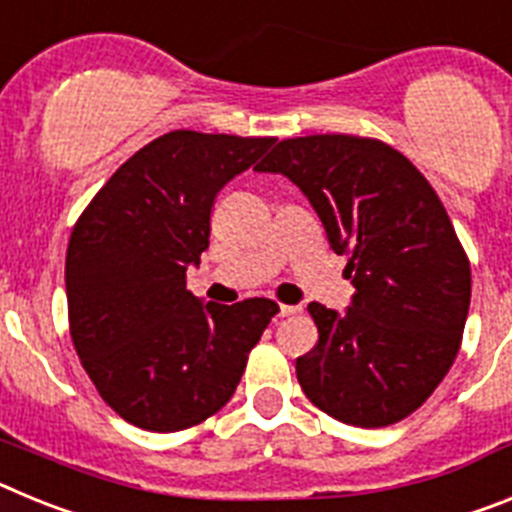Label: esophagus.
Instances as JSON below:
<instances>
[{
	"instance_id": "34e87169",
	"label": "esophagus",
	"mask_w": 512,
	"mask_h": 512,
	"mask_svg": "<svg viewBox=\"0 0 512 512\" xmlns=\"http://www.w3.org/2000/svg\"><path fill=\"white\" fill-rule=\"evenodd\" d=\"M295 312H300L297 305H279V318H287V315H295Z\"/></svg>"
}]
</instances>
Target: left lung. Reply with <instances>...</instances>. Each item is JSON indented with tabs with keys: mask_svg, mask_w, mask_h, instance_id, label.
Listing matches in <instances>:
<instances>
[{
	"mask_svg": "<svg viewBox=\"0 0 512 512\" xmlns=\"http://www.w3.org/2000/svg\"><path fill=\"white\" fill-rule=\"evenodd\" d=\"M256 171L300 187L356 289L343 312L307 307L320 338L297 359L302 392L359 428L408 418L454 364L472 300L438 194L400 151L356 135L282 140Z\"/></svg>",
	"mask_w": 512,
	"mask_h": 512,
	"instance_id": "8db88e82",
	"label": "left lung"
}]
</instances>
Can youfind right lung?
Returning <instances> with one entry per match:
<instances>
[{
  "label": "right lung",
  "mask_w": 512,
  "mask_h": 512,
  "mask_svg": "<svg viewBox=\"0 0 512 512\" xmlns=\"http://www.w3.org/2000/svg\"><path fill=\"white\" fill-rule=\"evenodd\" d=\"M274 138L174 130L130 156L74 225L66 300L76 354L102 400L156 433L202 423L233 397L277 302L217 305L187 289L210 246L217 192Z\"/></svg>",
  "instance_id": "obj_1"
}]
</instances>
